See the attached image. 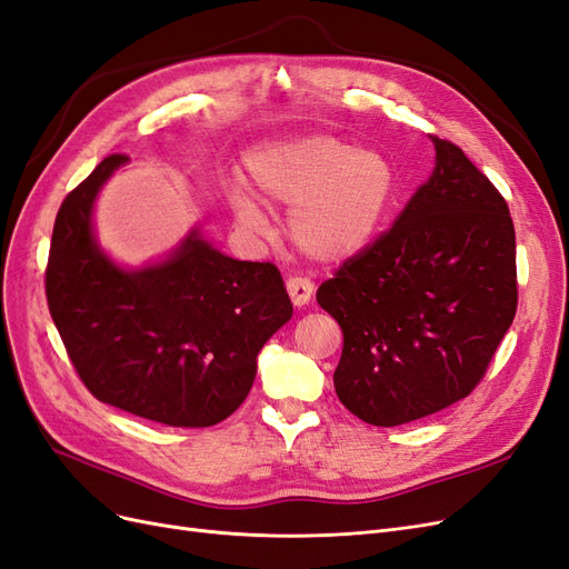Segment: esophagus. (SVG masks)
Segmentation results:
<instances>
[{
    "label": "esophagus",
    "mask_w": 569,
    "mask_h": 569,
    "mask_svg": "<svg viewBox=\"0 0 569 569\" xmlns=\"http://www.w3.org/2000/svg\"><path fill=\"white\" fill-rule=\"evenodd\" d=\"M287 291H289V299L295 306H306L313 297V282L308 278H301V274H291L287 280Z\"/></svg>",
    "instance_id": "34e87169"
}]
</instances>
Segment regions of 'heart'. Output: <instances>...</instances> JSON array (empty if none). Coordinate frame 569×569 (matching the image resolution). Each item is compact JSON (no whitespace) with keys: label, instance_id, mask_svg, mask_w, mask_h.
<instances>
[{"label":"heart","instance_id":"heart-1","mask_svg":"<svg viewBox=\"0 0 569 569\" xmlns=\"http://www.w3.org/2000/svg\"><path fill=\"white\" fill-rule=\"evenodd\" d=\"M247 166L268 201L295 206L291 242L318 261H343L372 244L399 194V173L389 157L330 134L266 144ZM234 211L244 226H263V213L249 197L237 194Z\"/></svg>","mask_w":569,"mask_h":569}]
</instances>
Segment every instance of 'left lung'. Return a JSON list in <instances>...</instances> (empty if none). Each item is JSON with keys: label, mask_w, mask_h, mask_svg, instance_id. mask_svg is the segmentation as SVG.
Instances as JSON below:
<instances>
[{"label": "left lung", "mask_w": 569, "mask_h": 569, "mask_svg": "<svg viewBox=\"0 0 569 569\" xmlns=\"http://www.w3.org/2000/svg\"><path fill=\"white\" fill-rule=\"evenodd\" d=\"M432 142V178L316 295L343 335L339 401L375 427L470 396L518 311L506 199L460 147Z\"/></svg>", "instance_id": "1"}]
</instances>
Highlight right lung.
<instances>
[{"mask_svg":"<svg viewBox=\"0 0 569 569\" xmlns=\"http://www.w3.org/2000/svg\"><path fill=\"white\" fill-rule=\"evenodd\" d=\"M126 161L111 153L61 203L44 270L51 320L101 403L168 427L218 425L247 399L258 351L295 308L272 263L234 261L197 232L161 266L116 268L90 216Z\"/></svg>","mask_w":569,"mask_h":569,"instance_id":"add662e5","label":"right lung"}]
</instances>
